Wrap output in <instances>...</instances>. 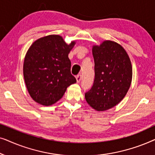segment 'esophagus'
<instances>
[{"label": "esophagus", "mask_w": 155, "mask_h": 155, "mask_svg": "<svg viewBox=\"0 0 155 155\" xmlns=\"http://www.w3.org/2000/svg\"><path fill=\"white\" fill-rule=\"evenodd\" d=\"M82 80V75H78L76 76V80H77L78 82H80Z\"/></svg>", "instance_id": "1"}]
</instances>
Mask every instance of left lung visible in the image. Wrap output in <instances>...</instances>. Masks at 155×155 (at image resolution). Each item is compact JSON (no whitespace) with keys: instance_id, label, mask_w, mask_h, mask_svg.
Here are the masks:
<instances>
[{"instance_id":"1","label":"left lung","mask_w":155,"mask_h":155,"mask_svg":"<svg viewBox=\"0 0 155 155\" xmlns=\"http://www.w3.org/2000/svg\"><path fill=\"white\" fill-rule=\"evenodd\" d=\"M94 80L84 97L88 104L97 111H105L118 104L130 86L132 65L126 51L111 41L94 46Z\"/></svg>"}]
</instances>
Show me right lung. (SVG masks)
<instances>
[{"instance_id": "add662e5", "label": "right lung", "mask_w": 155, "mask_h": 155, "mask_svg": "<svg viewBox=\"0 0 155 155\" xmlns=\"http://www.w3.org/2000/svg\"><path fill=\"white\" fill-rule=\"evenodd\" d=\"M68 45L62 37L49 35L34 42L25 58L23 74L27 90L36 102L50 106L62 98L68 86L76 82L71 73Z\"/></svg>"}]
</instances>
